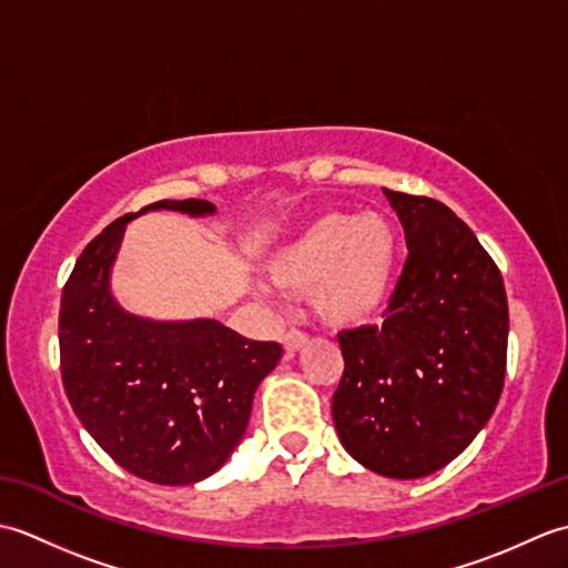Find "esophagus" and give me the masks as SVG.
I'll return each mask as SVG.
<instances>
[{
	"mask_svg": "<svg viewBox=\"0 0 568 568\" xmlns=\"http://www.w3.org/2000/svg\"><path fill=\"white\" fill-rule=\"evenodd\" d=\"M283 346H285V354L287 356H295L297 352H303V348L307 346V336L303 332L291 329V332L283 336Z\"/></svg>",
	"mask_w": 568,
	"mask_h": 568,
	"instance_id": "esophagus-1",
	"label": "esophagus"
}]
</instances>
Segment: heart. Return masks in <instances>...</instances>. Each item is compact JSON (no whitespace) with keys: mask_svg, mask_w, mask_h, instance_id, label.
Here are the masks:
<instances>
[{"mask_svg":"<svg viewBox=\"0 0 568 568\" xmlns=\"http://www.w3.org/2000/svg\"><path fill=\"white\" fill-rule=\"evenodd\" d=\"M400 232L381 212H324L277 246L265 273L283 293H310L315 317L334 329L366 327L388 305Z\"/></svg>","mask_w":568,"mask_h":568,"instance_id":"heart-1","label":"heart"}]
</instances>
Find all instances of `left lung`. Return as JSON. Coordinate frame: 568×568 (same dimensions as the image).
<instances>
[{
    "mask_svg": "<svg viewBox=\"0 0 568 568\" xmlns=\"http://www.w3.org/2000/svg\"><path fill=\"white\" fill-rule=\"evenodd\" d=\"M383 192L409 256L381 327L339 334L344 376L332 415L361 466L413 480L454 462L496 409L508 297L498 265L446 204Z\"/></svg>",
    "mask_w": 568,
    "mask_h": 568,
    "instance_id": "8db88e82",
    "label": "left lung"
}]
</instances>
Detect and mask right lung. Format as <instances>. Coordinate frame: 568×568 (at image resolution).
<instances>
[{
    "label": "right lung",
    "mask_w": 568,
    "mask_h": 568,
    "mask_svg": "<svg viewBox=\"0 0 568 568\" xmlns=\"http://www.w3.org/2000/svg\"><path fill=\"white\" fill-rule=\"evenodd\" d=\"M173 210L212 216L207 200H161L139 214ZM92 239L60 297V373L82 427L143 480L190 486L212 476L244 439L253 395L283 348L251 342L216 320H151L112 293L126 224Z\"/></svg>",
    "instance_id": "1"
}]
</instances>
